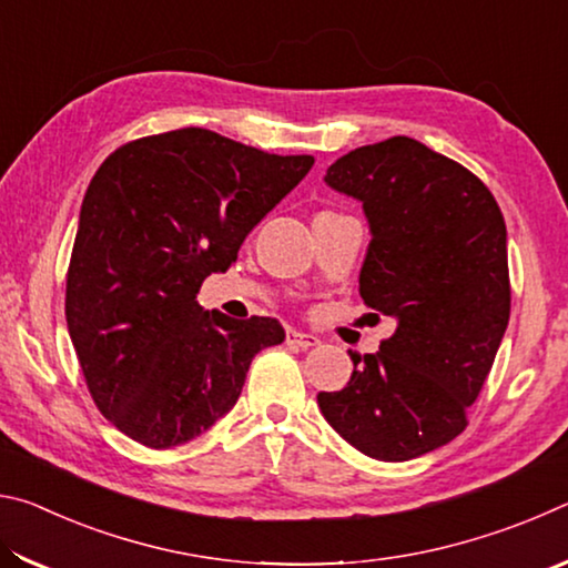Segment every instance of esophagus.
<instances>
[{"mask_svg":"<svg viewBox=\"0 0 568 568\" xmlns=\"http://www.w3.org/2000/svg\"><path fill=\"white\" fill-rule=\"evenodd\" d=\"M287 343L297 345V348H303V351H307V348H313V345H318L321 341L315 338L313 333H303V331L291 328V331H287Z\"/></svg>","mask_w":568,"mask_h":568,"instance_id":"1","label":"esophagus"}]
</instances>
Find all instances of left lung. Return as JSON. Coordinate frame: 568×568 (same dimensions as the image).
<instances>
[{
	"instance_id": "obj_1",
	"label": "left lung",
	"mask_w": 568,
	"mask_h": 568,
	"mask_svg": "<svg viewBox=\"0 0 568 568\" xmlns=\"http://www.w3.org/2000/svg\"><path fill=\"white\" fill-rule=\"evenodd\" d=\"M323 180L363 205L361 297L396 331L378 353L348 351L353 376L318 393L321 413L365 456L418 458L466 428L506 333L504 215L474 172L410 138L353 150Z\"/></svg>"
}]
</instances>
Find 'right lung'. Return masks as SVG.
Returning a JSON list of instances; mask_svg holds the SVG:
<instances>
[{"instance_id":"right-lung-1","label":"right lung","mask_w":568,"mask_h":568,"mask_svg":"<svg viewBox=\"0 0 568 568\" xmlns=\"http://www.w3.org/2000/svg\"><path fill=\"white\" fill-rule=\"evenodd\" d=\"M311 168V155L182 128L128 142L94 172L64 315L92 400L124 436L172 448L205 434L255 353L285 341L275 318H227L197 293Z\"/></svg>"}]
</instances>
